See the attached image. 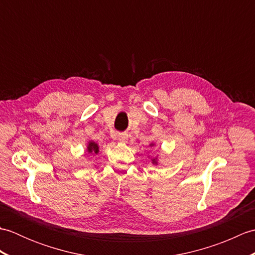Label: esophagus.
<instances>
[{
	"instance_id": "esophagus-1",
	"label": "esophagus",
	"mask_w": 255,
	"mask_h": 255,
	"mask_svg": "<svg viewBox=\"0 0 255 255\" xmlns=\"http://www.w3.org/2000/svg\"><path fill=\"white\" fill-rule=\"evenodd\" d=\"M117 138H118V140H119V141H121V142H127L128 136H127V133H118Z\"/></svg>"
}]
</instances>
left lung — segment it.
I'll return each instance as SVG.
<instances>
[{
    "instance_id": "1",
    "label": "left lung",
    "mask_w": 255,
    "mask_h": 255,
    "mask_svg": "<svg viewBox=\"0 0 255 255\" xmlns=\"http://www.w3.org/2000/svg\"><path fill=\"white\" fill-rule=\"evenodd\" d=\"M150 145H151V147H152V145H153V144H152V143H151ZM152 163H153V164H156V158L152 159Z\"/></svg>"
}]
</instances>
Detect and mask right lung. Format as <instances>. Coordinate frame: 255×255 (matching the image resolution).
I'll list each match as a JSON object with an SVG mask.
<instances>
[{
	"instance_id": "right-lung-1",
	"label": "right lung",
	"mask_w": 255,
	"mask_h": 255,
	"mask_svg": "<svg viewBox=\"0 0 255 255\" xmlns=\"http://www.w3.org/2000/svg\"><path fill=\"white\" fill-rule=\"evenodd\" d=\"M88 152L92 153V154L99 153V144L94 141H90L88 144Z\"/></svg>"
}]
</instances>
